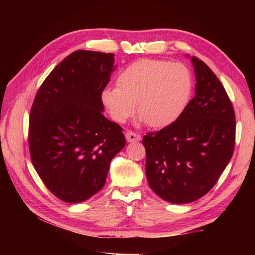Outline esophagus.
<instances>
[{
    "label": "esophagus",
    "mask_w": 255,
    "mask_h": 255,
    "mask_svg": "<svg viewBox=\"0 0 255 255\" xmlns=\"http://www.w3.org/2000/svg\"><path fill=\"white\" fill-rule=\"evenodd\" d=\"M126 139L128 142H136V141H139L140 139H141V137H140L139 133H136L133 131H127L126 132Z\"/></svg>",
    "instance_id": "1"
}]
</instances>
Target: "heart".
<instances>
[{"label": "heart", "instance_id": "obj_1", "mask_svg": "<svg viewBox=\"0 0 255 255\" xmlns=\"http://www.w3.org/2000/svg\"><path fill=\"white\" fill-rule=\"evenodd\" d=\"M193 88L192 75L182 63L141 59L125 68L117 86L102 92V102L112 118L126 123L136 113L148 126L163 128L185 110Z\"/></svg>", "mask_w": 255, "mask_h": 255}]
</instances>
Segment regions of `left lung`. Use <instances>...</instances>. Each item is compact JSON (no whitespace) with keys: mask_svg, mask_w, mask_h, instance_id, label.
Segmentation results:
<instances>
[{"mask_svg":"<svg viewBox=\"0 0 255 255\" xmlns=\"http://www.w3.org/2000/svg\"><path fill=\"white\" fill-rule=\"evenodd\" d=\"M195 96L174 123L142 139L151 189L173 204L207 194L228 165L236 143V115L219 79L198 58Z\"/></svg>","mask_w":255,"mask_h":255,"instance_id":"obj_1","label":"left lung"}]
</instances>
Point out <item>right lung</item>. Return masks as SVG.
I'll use <instances>...</instances> for the list:
<instances>
[{"instance_id":"1","label":"right lung","mask_w":255,"mask_h":255,"mask_svg":"<svg viewBox=\"0 0 255 255\" xmlns=\"http://www.w3.org/2000/svg\"><path fill=\"white\" fill-rule=\"evenodd\" d=\"M113 68L114 53L74 51L45 79L32 103V165L66 203L84 202L101 191L112 159L126 144L123 128L102 113Z\"/></svg>"}]
</instances>
